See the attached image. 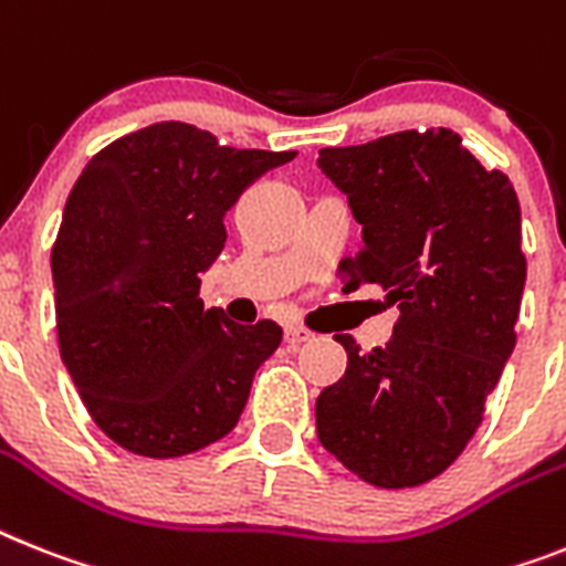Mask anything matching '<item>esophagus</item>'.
I'll return each mask as SVG.
<instances>
[{
    "mask_svg": "<svg viewBox=\"0 0 566 566\" xmlns=\"http://www.w3.org/2000/svg\"><path fill=\"white\" fill-rule=\"evenodd\" d=\"M310 338H312L310 329H303V326H297V324L286 326V344H289V347H301L303 340H310Z\"/></svg>",
    "mask_w": 566,
    "mask_h": 566,
    "instance_id": "obj_1",
    "label": "esophagus"
}]
</instances>
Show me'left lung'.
<instances>
[{
	"label": "left lung",
	"instance_id": "8db88e82",
	"mask_svg": "<svg viewBox=\"0 0 566 566\" xmlns=\"http://www.w3.org/2000/svg\"><path fill=\"white\" fill-rule=\"evenodd\" d=\"M317 167L361 226V249L338 265L344 289L376 283L399 303L387 347L358 353L335 335L347 370L317 396V440L364 483L422 485L469 446L515 349L517 193L446 126L326 147Z\"/></svg>",
	"mask_w": 566,
	"mask_h": 566
}]
</instances>
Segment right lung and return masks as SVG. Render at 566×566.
Masks as SVG:
<instances>
[{
  "instance_id": "add662e5",
  "label": "right lung",
  "mask_w": 566,
  "mask_h": 566,
  "mask_svg": "<svg viewBox=\"0 0 566 566\" xmlns=\"http://www.w3.org/2000/svg\"><path fill=\"white\" fill-rule=\"evenodd\" d=\"M294 156L158 120L101 149L74 181L51 249L60 356L88 417L126 451L193 454L240 422L283 329L205 310L202 272L226 249L242 190Z\"/></svg>"
}]
</instances>
